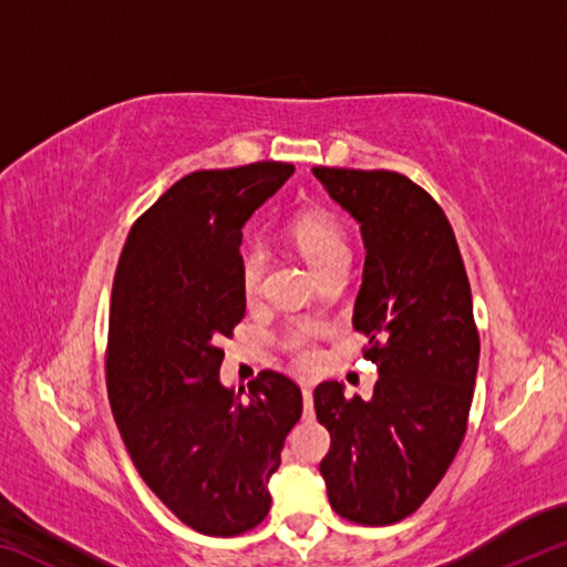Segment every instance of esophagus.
<instances>
[{"instance_id":"1","label":"esophagus","mask_w":567,"mask_h":567,"mask_svg":"<svg viewBox=\"0 0 567 567\" xmlns=\"http://www.w3.org/2000/svg\"><path fill=\"white\" fill-rule=\"evenodd\" d=\"M302 400H305V417L312 420L315 408H312V388L310 385H302Z\"/></svg>"}]
</instances>
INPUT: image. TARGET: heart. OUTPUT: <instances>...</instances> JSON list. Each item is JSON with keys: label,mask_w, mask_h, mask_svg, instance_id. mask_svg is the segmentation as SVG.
Instances as JSON below:
<instances>
[{"label": "heart", "mask_w": 567, "mask_h": 567, "mask_svg": "<svg viewBox=\"0 0 567 567\" xmlns=\"http://www.w3.org/2000/svg\"><path fill=\"white\" fill-rule=\"evenodd\" d=\"M287 237L300 249V255L320 277L330 270H348L350 265V239L344 225L328 209L310 207L297 213L287 225ZM267 270V252L260 245L245 247L239 257V285L247 297L260 292L262 277ZM290 344L300 354L305 364L315 360V350L310 344V330L300 328L290 334Z\"/></svg>", "instance_id": "obj_1"}]
</instances>
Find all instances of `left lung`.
<instances>
[{"mask_svg":"<svg viewBox=\"0 0 567 567\" xmlns=\"http://www.w3.org/2000/svg\"><path fill=\"white\" fill-rule=\"evenodd\" d=\"M312 175L360 225L352 328L380 375L370 400L344 398L334 380L315 388L332 437L320 473L334 513L392 525L427 501L465 437L480 360L473 295L453 227L415 182L390 169Z\"/></svg>","mask_w":567,"mask_h":567,"instance_id":"left-lung-1","label":"left lung"}]
</instances>
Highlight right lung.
Returning a JSON list of instances; mask_svg holds the SVG:
<instances>
[{
    "mask_svg": "<svg viewBox=\"0 0 567 567\" xmlns=\"http://www.w3.org/2000/svg\"><path fill=\"white\" fill-rule=\"evenodd\" d=\"M295 172L285 162L175 182L124 243L112 287L107 392L134 467L192 530L233 537L265 520L267 483L302 392L265 370L247 398L219 382L245 318L243 227Z\"/></svg>",
    "mask_w": 567,
    "mask_h": 567,
    "instance_id": "right-lung-1",
    "label": "right lung"
}]
</instances>
